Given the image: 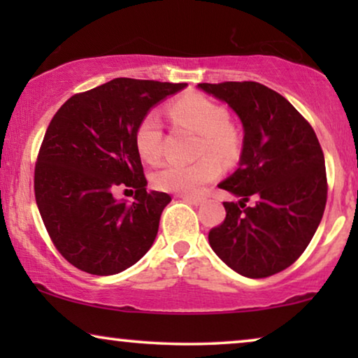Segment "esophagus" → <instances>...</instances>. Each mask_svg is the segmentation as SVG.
Returning <instances> with one entry per match:
<instances>
[{
  "label": "esophagus",
  "instance_id": "1",
  "mask_svg": "<svg viewBox=\"0 0 358 358\" xmlns=\"http://www.w3.org/2000/svg\"><path fill=\"white\" fill-rule=\"evenodd\" d=\"M180 199L182 200H185V202H189V203H192V205H200L203 202V197H199V195H187V194H184V195H179Z\"/></svg>",
  "mask_w": 358,
  "mask_h": 358
}]
</instances>
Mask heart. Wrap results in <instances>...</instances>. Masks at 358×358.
I'll return each instance as SVG.
<instances>
[{"instance_id": "obj_1", "label": "heart", "mask_w": 358, "mask_h": 358, "mask_svg": "<svg viewBox=\"0 0 358 358\" xmlns=\"http://www.w3.org/2000/svg\"><path fill=\"white\" fill-rule=\"evenodd\" d=\"M169 117L176 127H189L200 135L199 156L210 152L224 163H231L238 158L241 141L228 122V110L222 104L203 94H187L171 106ZM163 122L158 112L151 110L141 117L135 129L136 151L145 161L156 163L163 156ZM209 155L192 164H163L155 171L153 184L166 192H200L203 185L213 182L222 174V164L217 157Z\"/></svg>"}]
</instances>
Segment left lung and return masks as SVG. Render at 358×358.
<instances>
[{
	"mask_svg": "<svg viewBox=\"0 0 358 358\" xmlns=\"http://www.w3.org/2000/svg\"><path fill=\"white\" fill-rule=\"evenodd\" d=\"M243 122L239 168L218 184L238 202L210 229L217 256L249 278L290 267L315 236L327 200L324 155L305 117L282 94L256 81L200 83Z\"/></svg>",
	"mask_w": 358,
	"mask_h": 358,
	"instance_id": "obj_1",
	"label": "left lung"
}]
</instances>
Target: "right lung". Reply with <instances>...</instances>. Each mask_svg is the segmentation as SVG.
I'll use <instances>...</instances> for the list:
<instances>
[{
    "instance_id": "right-lung-1",
    "label": "right lung",
    "mask_w": 358,
    "mask_h": 358,
    "mask_svg": "<svg viewBox=\"0 0 358 358\" xmlns=\"http://www.w3.org/2000/svg\"><path fill=\"white\" fill-rule=\"evenodd\" d=\"M185 83L115 78L71 96L48 125L37 155L34 192L48 236L71 266L114 275L145 256L171 195L146 190L135 129ZM117 188L136 192L131 204Z\"/></svg>"
}]
</instances>
